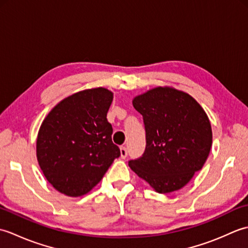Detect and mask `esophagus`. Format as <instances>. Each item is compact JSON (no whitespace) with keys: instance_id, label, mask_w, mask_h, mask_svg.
Instances as JSON below:
<instances>
[{"instance_id":"obj_1","label":"esophagus","mask_w":248,"mask_h":248,"mask_svg":"<svg viewBox=\"0 0 248 248\" xmlns=\"http://www.w3.org/2000/svg\"><path fill=\"white\" fill-rule=\"evenodd\" d=\"M120 155L123 159H125L128 156V150L125 147H120Z\"/></svg>"}]
</instances>
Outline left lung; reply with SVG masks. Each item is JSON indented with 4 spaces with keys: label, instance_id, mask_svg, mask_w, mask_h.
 Returning a JSON list of instances; mask_svg holds the SVG:
<instances>
[{
    "label": "left lung",
    "instance_id": "8db88e82",
    "mask_svg": "<svg viewBox=\"0 0 248 248\" xmlns=\"http://www.w3.org/2000/svg\"><path fill=\"white\" fill-rule=\"evenodd\" d=\"M133 107L143 116L146 148L129 166L157 193L178 191L207 161L212 146L207 114L189 94L170 87L138 96Z\"/></svg>",
    "mask_w": 248,
    "mask_h": 248
}]
</instances>
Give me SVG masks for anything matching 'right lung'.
Masks as SVG:
<instances>
[{
    "label": "right lung",
    "instance_id": "add662e5",
    "mask_svg": "<svg viewBox=\"0 0 248 248\" xmlns=\"http://www.w3.org/2000/svg\"><path fill=\"white\" fill-rule=\"evenodd\" d=\"M113 93L102 87L64 99L51 110L37 138V160L53 187L78 197L94 187L120 149L107 114Z\"/></svg>",
    "mask_w": 248,
    "mask_h": 248
}]
</instances>
